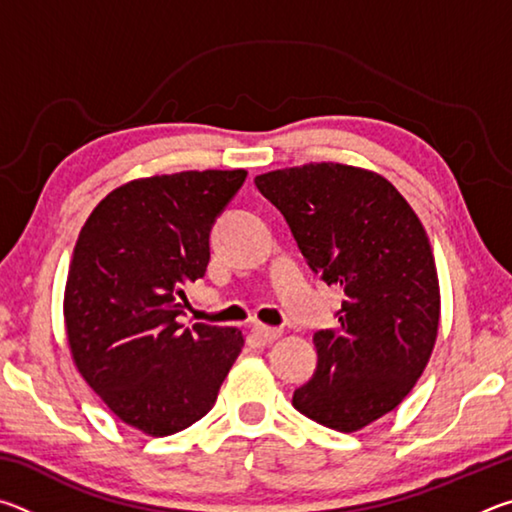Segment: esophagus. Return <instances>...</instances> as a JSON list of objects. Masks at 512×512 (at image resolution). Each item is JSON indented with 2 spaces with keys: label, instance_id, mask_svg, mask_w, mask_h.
Here are the masks:
<instances>
[{
  "label": "esophagus",
  "instance_id": "esophagus-1",
  "mask_svg": "<svg viewBox=\"0 0 512 512\" xmlns=\"http://www.w3.org/2000/svg\"><path fill=\"white\" fill-rule=\"evenodd\" d=\"M253 332H255L257 339L264 341V343H271V341L280 339V336H282V329L268 327V325H262V323H257V325L253 327Z\"/></svg>",
  "mask_w": 512,
  "mask_h": 512
}]
</instances>
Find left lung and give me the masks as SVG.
Listing matches in <instances>:
<instances>
[{
  "label": "left lung",
  "mask_w": 512,
  "mask_h": 512,
  "mask_svg": "<svg viewBox=\"0 0 512 512\" xmlns=\"http://www.w3.org/2000/svg\"><path fill=\"white\" fill-rule=\"evenodd\" d=\"M309 266L341 287L339 327L316 332L318 368L293 406L354 433L391 413L427 368L440 325L436 259L418 214L377 171L309 162L255 178Z\"/></svg>",
  "instance_id": "1"
}]
</instances>
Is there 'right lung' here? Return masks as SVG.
Returning a JSON list of instances; mask_svg holds the SVG:
<instances>
[{
	"label": "right lung",
	"mask_w": 512,
	"mask_h": 512,
	"mask_svg": "<svg viewBox=\"0 0 512 512\" xmlns=\"http://www.w3.org/2000/svg\"><path fill=\"white\" fill-rule=\"evenodd\" d=\"M246 169L137 178L94 207L69 262L63 316L76 370L128 427L162 438L212 409L244 348L237 327L178 323L210 230Z\"/></svg>",
	"instance_id": "add662e5"
}]
</instances>
